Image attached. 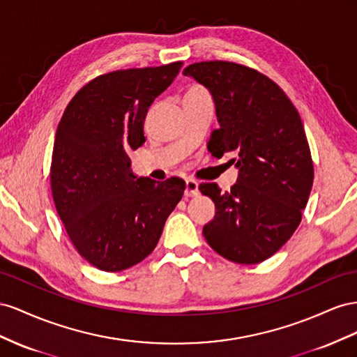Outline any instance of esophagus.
Here are the masks:
<instances>
[{"mask_svg":"<svg viewBox=\"0 0 357 357\" xmlns=\"http://www.w3.org/2000/svg\"><path fill=\"white\" fill-rule=\"evenodd\" d=\"M199 195V184L195 179H187L185 181V196L192 197Z\"/></svg>","mask_w":357,"mask_h":357,"instance_id":"1","label":"esophagus"}]
</instances>
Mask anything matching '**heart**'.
<instances>
[{
  "instance_id": "1",
  "label": "heart",
  "mask_w": 357,
  "mask_h": 357,
  "mask_svg": "<svg viewBox=\"0 0 357 357\" xmlns=\"http://www.w3.org/2000/svg\"><path fill=\"white\" fill-rule=\"evenodd\" d=\"M200 89H203V88H200V86H192L190 91H200Z\"/></svg>"
}]
</instances>
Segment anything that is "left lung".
<instances>
[{"label":"left lung","instance_id":"obj_1","mask_svg":"<svg viewBox=\"0 0 357 357\" xmlns=\"http://www.w3.org/2000/svg\"><path fill=\"white\" fill-rule=\"evenodd\" d=\"M184 75L206 86L220 128L208 144L212 155L236 151L239 176L230 191L199 185L215 203L203 235L213 251L241 264L273 256L302 220L314 181L303 124L286 93L257 70L229 61H203Z\"/></svg>","mask_w":357,"mask_h":357}]
</instances>
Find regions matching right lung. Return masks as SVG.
<instances>
[{
  "instance_id": "add662e5",
  "label": "right lung",
  "mask_w": 357,
  "mask_h": 357,
  "mask_svg": "<svg viewBox=\"0 0 357 357\" xmlns=\"http://www.w3.org/2000/svg\"><path fill=\"white\" fill-rule=\"evenodd\" d=\"M181 67L178 61L101 75L77 91L58 124L54 202L71 243L100 271L119 272L148 257L184 195L181 178L135 176L127 154L145 144L148 109Z\"/></svg>"
}]
</instances>
